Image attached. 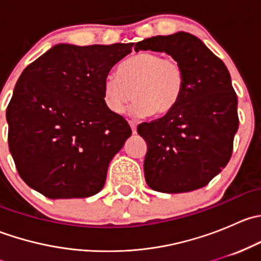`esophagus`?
<instances>
[{"instance_id": "obj_1", "label": "esophagus", "mask_w": 261, "mask_h": 261, "mask_svg": "<svg viewBox=\"0 0 261 261\" xmlns=\"http://www.w3.org/2000/svg\"><path fill=\"white\" fill-rule=\"evenodd\" d=\"M128 125H130L131 130H133L134 134H136V122L133 120H128Z\"/></svg>"}]
</instances>
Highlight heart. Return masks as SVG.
I'll return each mask as SVG.
<instances>
[{"mask_svg":"<svg viewBox=\"0 0 261 261\" xmlns=\"http://www.w3.org/2000/svg\"><path fill=\"white\" fill-rule=\"evenodd\" d=\"M184 83L186 72L177 58L141 51L123 60L117 75L105 78L103 101L110 111L122 114L133 96L134 115L163 116L178 103Z\"/></svg>","mask_w":261,"mask_h":261,"instance_id":"heart-1","label":"heart"}]
</instances>
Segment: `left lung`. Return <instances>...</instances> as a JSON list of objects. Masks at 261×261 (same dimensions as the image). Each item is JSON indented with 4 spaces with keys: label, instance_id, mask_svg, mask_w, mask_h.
Here are the masks:
<instances>
[{
    "label": "left lung",
    "instance_id": "1",
    "mask_svg": "<svg viewBox=\"0 0 261 261\" xmlns=\"http://www.w3.org/2000/svg\"><path fill=\"white\" fill-rule=\"evenodd\" d=\"M135 50L165 51L177 58L186 83L174 109L143 122L147 186L163 193H183L207 186L227 165L239 128L238 96L222 60L188 33L152 36Z\"/></svg>",
    "mask_w": 261,
    "mask_h": 261
}]
</instances>
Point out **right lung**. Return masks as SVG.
<instances>
[{
	"instance_id": "add662e5",
	"label": "right lung",
	"mask_w": 261,
	"mask_h": 261,
	"mask_svg": "<svg viewBox=\"0 0 261 261\" xmlns=\"http://www.w3.org/2000/svg\"><path fill=\"white\" fill-rule=\"evenodd\" d=\"M134 43L58 44L23 69L6 110L9 147L22 180L51 199L105 186L131 127L103 101V81Z\"/></svg>"
}]
</instances>
